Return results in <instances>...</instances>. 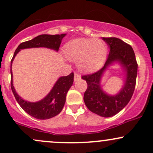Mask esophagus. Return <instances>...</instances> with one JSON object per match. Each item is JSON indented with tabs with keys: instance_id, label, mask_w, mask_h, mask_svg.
Instances as JSON below:
<instances>
[{
	"instance_id": "34e87169",
	"label": "esophagus",
	"mask_w": 153,
	"mask_h": 153,
	"mask_svg": "<svg viewBox=\"0 0 153 153\" xmlns=\"http://www.w3.org/2000/svg\"><path fill=\"white\" fill-rule=\"evenodd\" d=\"M81 78V76L79 75V74L75 73V75H74V80H75V81H78V80H80Z\"/></svg>"
}]
</instances>
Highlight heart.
Masks as SVG:
<instances>
[{
	"mask_svg": "<svg viewBox=\"0 0 153 153\" xmlns=\"http://www.w3.org/2000/svg\"><path fill=\"white\" fill-rule=\"evenodd\" d=\"M64 53L67 59L76 61L80 70L89 72L100 67L107 55L105 43L100 39L80 38L66 45Z\"/></svg>",
	"mask_w": 153,
	"mask_h": 153,
	"instance_id": "heart-1",
	"label": "heart"
}]
</instances>
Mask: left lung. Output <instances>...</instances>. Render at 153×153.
<instances>
[{"mask_svg":"<svg viewBox=\"0 0 153 153\" xmlns=\"http://www.w3.org/2000/svg\"><path fill=\"white\" fill-rule=\"evenodd\" d=\"M110 47L108 56L103 67L94 73L85 75L82 78L87 83L83 100L89 111L103 117L117 114L131 100L136 86L138 64L134 51L130 45L116 37H102ZM119 61L126 71V81L117 95L109 96L100 86V78L105 69L113 62Z\"/></svg>","mask_w":153,"mask_h":153,"instance_id":"left-lung-1","label":"left lung"}]
</instances>
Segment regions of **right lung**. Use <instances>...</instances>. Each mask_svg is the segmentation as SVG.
Returning a JSON list of instances; mask_svg holds the SVG:
<instances>
[{"label": "right lung", "mask_w": 153, "mask_h": 153, "mask_svg": "<svg viewBox=\"0 0 153 153\" xmlns=\"http://www.w3.org/2000/svg\"><path fill=\"white\" fill-rule=\"evenodd\" d=\"M66 34H42L29 41L24 42L16 49L11 61V66L14 57L21 49L30 48L45 47L58 51L62 43V39ZM74 81V73L71 72L67 76L61 77L53 87L51 92L44 99L36 102L24 100L16 92L12 83V72L11 69V89L16 100L26 113L39 120H47L58 115L63 108L66 96Z\"/></svg>", "instance_id": "right-lung-1"}]
</instances>
